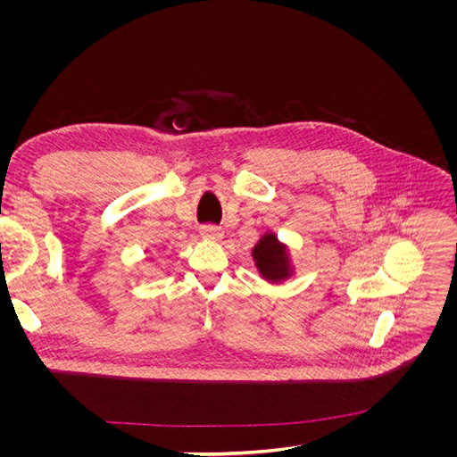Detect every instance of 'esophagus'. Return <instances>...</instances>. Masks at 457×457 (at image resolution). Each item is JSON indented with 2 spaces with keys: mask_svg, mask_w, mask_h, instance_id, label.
<instances>
[{
  "mask_svg": "<svg viewBox=\"0 0 457 457\" xmlns=\"http://www.w3.org/2000/svg\"><path fill=\"white\" fill-rule=\"evenodd\" d=\"M200 234L207 240H220L223 238V228L215 225H204L200 227Z\"/></svg>",
  "mask_w": 457,
  "mask_h": 457,
  "instance_id": "1",
  "label": "esophagus"
}]
</instances>
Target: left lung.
Returning <instances> with one entry per match:
<instances>
[{
    "label": "left lung",
    "instance_id": "1",
    "mask_svg": "<svg viewBox=\"0 0 457 457\" xmlns=\"http://www.w3.org/2000/svg\"><path fill=\"white\" fill-rule=\"evenodd\" d=\"M253 257L257 261L259 270L267 276L269 280H280L287 274V262L284 247L276 240L274 234H267L255 245Z\"/></svg>",
    "mask_w": 457,
    "mask_h": 457
}]
</instances>
